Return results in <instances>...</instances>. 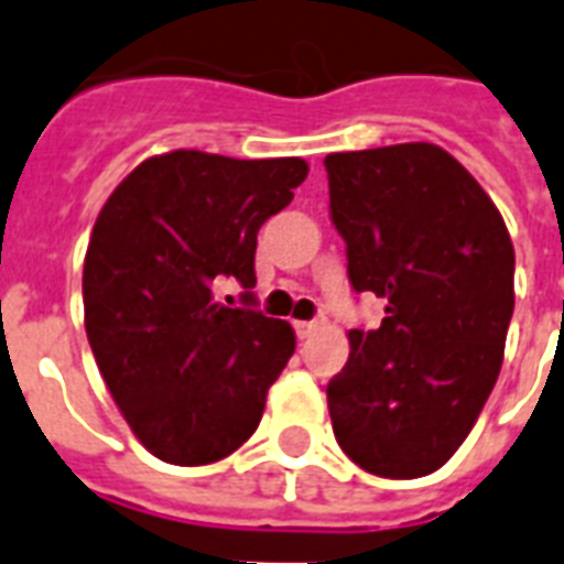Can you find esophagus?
Returning <instances> with one entry per match:
<instances>
[{"label":"esophagus","mask_w":564,"mask_h":564,"mask_svg":"<svg viewBox=\"0 0 564 564\" xmlns=\"http://www.w3.org/2000/svg\"><path fill=\"white\" fill-rule=\"evenodd\" d=\"M318 329V322H295L297 338H310Z\"/></svg>","instance_id":"esophagus-1"}]
</instances>
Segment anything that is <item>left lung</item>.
I'll list each match as a JSON object with an SVG mask.
<instances>
[{"instance_id":"obj_1","label":"left lung","mask_w":564,"mask_h":564,"mask_svg":"<svg viewBox=\"0 0 564 564\" xmlns=\"http://www.w3.org/2000/svg\"><path fill=\"white\" fill-rule=\"evenodd\" d=\"M329 219L356 292L386 297L350 329L327 405L345 455L379 478H423L473 432L505 361L516 251L498 208L437 144L329 153Z\"/></svg>"}]
</instances>
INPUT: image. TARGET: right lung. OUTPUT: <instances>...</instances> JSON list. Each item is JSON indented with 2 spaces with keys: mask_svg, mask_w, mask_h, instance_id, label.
<instances>
[{
  "mask_svg": "<svg viewBox=\"0 0 564 564\" xmlns=\"http://www.w3.org/2000/svg\"><path fill=\"white\" fill-rule=\"evenodd\" d=\"M304 159L173 150L112 191L84 260L86 336L100 377L144 448L176 466L223 460L258 429L295 354L286 322L254 304L258 231L292 203Z\"/></svg>",
  "mask_w": 564,
  "mask_h": 564,
  "instance_id": "1",
  "label": "right lung"
}]
</instances>
